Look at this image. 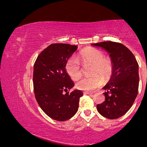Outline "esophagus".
<instances>
[{
  "mask_svg": "<svg viewBox=\"0 0 147 147\" xmlns=\"http://www.w3.org/2000/svg\"><path fill=\"white\" fill-rule=\"evenodd\" d=\"M83 93L84 94H90V95H91V94H93V93H92V92H88V91H84Z\"/></svg>",
  "mask_w": 147,
  "mask_h": 147,
  "instance_id": "obj_1",
  "label": "esophagus"
}]
</instances>
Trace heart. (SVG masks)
I'll return each instance as SVG.
<instances>
[{
    "mask_svg": "<svg viewBox=\"0 0 147 147\" xmlns=\"http://www.w3.org/2000/svg\"><path fill=\"white\" fill-rule=\"evenodd\" d=\"M80 62L82 65H90L88 73L91 75L80 79L76 84L80 90L90 91L99 87L102 84V77L105 80L110 78L113 73V63L110 57L104 56L100 50L88 47L82 50L77 59L71 57L67 61L66 71L73 80H77L82 75Z\"/></svg>",
    "mask_w": 147,
    "mask_h": 147,
    "instance_id": "heart-1",
    "label": "heart"
}]
</instances>
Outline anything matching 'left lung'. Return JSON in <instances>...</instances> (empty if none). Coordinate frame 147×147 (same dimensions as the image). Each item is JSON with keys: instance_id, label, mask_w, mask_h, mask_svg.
<instances>
[{"instance_id": "obj_1", "label": "left lung", "mask_w": 147, "mask_h": 147, "mask_svg": "<svg viewBox=\"0 0 147 147\" xmlns=\"http://www.w3.org/2000/svg\"><path fill=\"white\" fill-rule=\"evenodd\" d=\"M104 49L113 63L111 78L103 89L105 100L96 105L98 112L109 119L122 117L131 109L138 94V65L135 56L125 45L113 41L92 44Z\"/></svg>"}]
</instances>
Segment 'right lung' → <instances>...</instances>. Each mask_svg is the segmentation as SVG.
<instances>
[{
	"instance_id": "add662e5",
	"label": "right lung",
	"mask_w": 147,
	"mask_h": 147,
	"mask_svg": "<svg viewBox=\"0 0 147 147\" xmlns=\"http://www.w3.org/2000/svg\"><path fill=\"white\" fill-rule=\"evenodd\" d=\"M76 50L75 45L54 43L39 54L34 65L35 98L45 114L58 121L75 115L82 96L80 90L69 92L74 84L65 70L66 63Z\"/></svg>"
}]
</instances>
